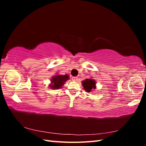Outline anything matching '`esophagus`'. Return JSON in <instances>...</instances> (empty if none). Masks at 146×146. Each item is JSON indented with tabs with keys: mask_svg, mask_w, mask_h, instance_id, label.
I'll return each instance as SVG.
<instances>
[{
	"mask_svg": "<svg viewBox=\"0 0 146 146\" xmlns=\"http://www.w3.org/2000/svg\"><path fill=\"white\" fill-rule=\"evenodd\" d=\"M71 78H72V80L74 81H77L78 80V78L77 77H72Z\"/></svg>",
	"mask_w": 146,
	"mask_h": 146,
	"instance_id": "34e87169",
	"label": "esophagus"
}]
</instances>
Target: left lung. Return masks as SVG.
<instances>
[{
    "label": "left lung",
    "mask_w": 146,
    "mask_h": 146,
    "mask_svg": "<svg viewBox=\"0 0 146 146\" xmlns=\"http://www.w3.org/2000/svg\"><path fill=\"white\" fill-rule=\"evenodd\" d=\"M83 88L86 92H90L93 89H96V81L92 79H86L82 82Z\"/></svg>",
    "instance_id": "1"
}]
</instances>
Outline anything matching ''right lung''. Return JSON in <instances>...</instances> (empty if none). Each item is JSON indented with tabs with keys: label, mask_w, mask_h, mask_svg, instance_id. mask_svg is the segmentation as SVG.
<instances>
[{
	"label": "right lung",
	"mask_w": 146,
	"mask_h": 146,
	"mask_svg": "<svg viewBox=\"0 0 146 146\" xmlns=\"http://www.w3.org/2000/svg\"><path fill=\"white\" fill-rule=\"evenodd\" d=\"M69 79L68 75L65 76H61V75H56V76L53 77L52 78V85H50L52 89L56 90L59 89L60 88L63 86L65 82Z\"/></svg>",
	"instance_id": "1"
}]
</instances>
